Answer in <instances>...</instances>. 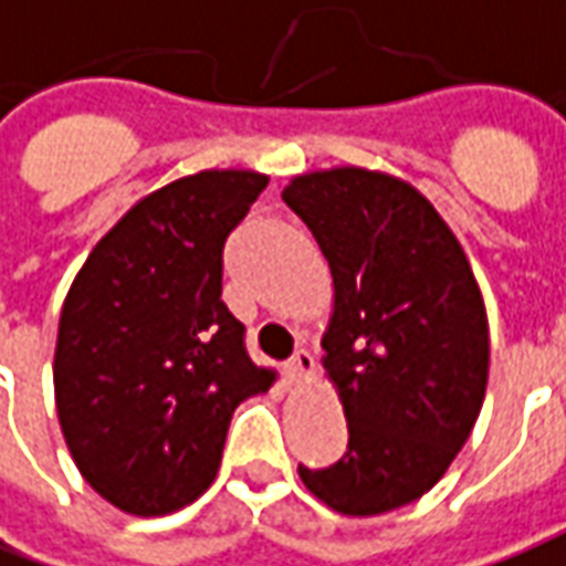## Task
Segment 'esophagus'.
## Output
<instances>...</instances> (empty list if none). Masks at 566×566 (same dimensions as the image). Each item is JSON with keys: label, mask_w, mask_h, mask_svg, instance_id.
Masks as SVG:
<instances>
[{"label": "esophagus", "mask_w": 566, "mask_h": 566, "mask_svg": "<svg viewBox=\"0 0 566 566\" xmlns=\"http://www.w3.org/2000/svg\"><path fill=\"white\" fill-rule=\"evenodd\" d=\"M312 377H315V358H312L306 349H300L294 358L287 361V379H291V382H310Z\"/></svg>", "instance_id": "1"}]
</instances>
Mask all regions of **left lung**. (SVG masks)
<instances>
[{
    "mask_svg": "<svg viewBox=\"0 0 566 566\" xmlns=\"http://www.w3.org/2000/svg\"><path fill=\"white\" fill-rule=\"evenodd\" d=\"M282 199L331 266L322 365L349 422L343 460L296 472L339 515L392 512L429 493L475 429L484 296L453 229L401 177L343 165L300 174Z\"/></svg>",
    "mask_w": 566,
    "mask_h": 566,
    "instance_id": "1",
    "label": "left lung"
}]
</instances>
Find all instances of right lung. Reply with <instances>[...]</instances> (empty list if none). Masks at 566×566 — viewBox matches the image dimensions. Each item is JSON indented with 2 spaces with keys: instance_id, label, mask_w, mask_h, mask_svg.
<instances>
[{
  "instance_id": "obj_1",
  "label": "right lung",
  "mask_w": 566,
  "mask_h": 566,
  "mask_svg": "<svg viewBox=\"0 0 566 566\" xmlns=\"http://www.w3.org/2000/svg\"><path fill=\"white\" fill-rule=\"evenodd\" d=\"M266 184V174L214 168L149 192L94 244L63 300V441L82 478L128 515L199 500L235 407L275 382L220 300L223 242Z\"/></svg>"
}]
</instances>
